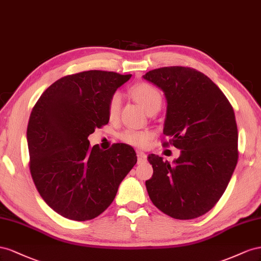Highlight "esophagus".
I'll return each mask as SVG.
<instances>
[{"mask_svg": "<svg viewBox=\"0 0 261 261\" xmlns=\"http://www.w3.org/2000/svg\"><path fill=\"white\" fill-rule=\"evenodd\" d=\"M137 156H138V163H139V164H142V163L146 162V154H145L144 152L139 151Z\"/></svg>", "mask_w": 261, "mask_h": 261, "instance_id": "esophagus-1", "label": "esophagus"}]
</instances>
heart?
Listing matches in <instances>:
<instances>
[{
	"label": "heart",
	"instance_id": "obj_1",
	"mask_svg": "<svg viewBox=\"0 0 261 261\" xmlns=\"http://www.w3.org/2000/svg\"><path fill=\"white\" fill-rule=\"evenodd\" d=\"M131 95L144 110L147 113L152 109L161 108L162 95L156 87L147 83H139L131 88ZM121 106L120 94L115 93L108 101V116L110 119H115L118 116ZM153 135L148 131L125 130L120 135V139L123 142L133 146L144 147L150 142Z\"/></svg>",
	"mask_w": 261,
	"mask_h": 261
}]
</instances>
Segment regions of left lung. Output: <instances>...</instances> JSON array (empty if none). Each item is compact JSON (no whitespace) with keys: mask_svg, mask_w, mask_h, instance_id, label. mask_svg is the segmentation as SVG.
Listing matches in <instances>:
<instances>
[{"mask_svg":"<svg viewBox=\"0 0 261 261\" xmlns=\"http://www.w3.org/2000/svg\"><path fill=\"white\" fill-rule=\"evenodd\" d=\"M144 80L164 92L167 113L163 133L180 156L170 164L148 155L153 176L145 181L153 204L178 220L201 217L217 204L238 160L235 114L226 96L195 69L166 66Z\"/></svg>","mask_w":261,"mask_h":261,"instance_id":"8db88e82","label":"left lung"}]
</instances>
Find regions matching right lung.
Segmentation results:
<instances>
[{
	"label": "right lung",
	"mask_w": 261,
	"mask_h": 261,
	"mask_svg": "<svg viewBox=\"0 0 261 261\" xmlns=\"http://www.w3.org/2000/svg\"><path fill=\"white\" fill-rule=\"evenodd\" d=\"M131 74L85 71L56 81L33 108L27 126L29 168L52 210L73 221L98 217L137 163L133 147L102 151L88 136L109 121L108 101Z\"/></svg>",
	"instance_id": "obj_1"
}]
</instances>
